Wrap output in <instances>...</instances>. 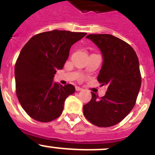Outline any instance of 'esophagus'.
Segmentation results:
<instances>
[{
  "label": "esophagus",
  "instance_id": "34e87169",
  "mask_svg": "<svg viewBox=\"0 0 155 155\" xmlns=\"http://www.w3.org/2000/svg\"><path fill=\"white\" fill-rule=\"evenodd\" d=\"M75 90H76L77 91H82L83 89H82L81 87H78V86H76V87H75Z\"/></svg>",
  "mask_w": 155,
  "mask_h": 155
}]
</instances>
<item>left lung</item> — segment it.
<instances>
[{"label":"left lung","mask_w":155,"mask_h":155,"mask_svg":"<svg viewBox=\"0 0 155 155\" xmlns=\"http://www.w3.org/2000/svg\"><path fill=\"white\" fill-rule=\"evenodd\" d=\"M101 50L103 63L97 81L107 90L104 97L91 92V100L84 105L85 117L97 127H107L121 121L135 104L141 84L139 61L134 50L113 35L86 37Z\"/></svg>","instance_id":"obj_1"}]
</instances>
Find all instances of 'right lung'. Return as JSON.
<instances>
[{"label": "right lung", "instance_id": "1", "mask_svg": "<svg viewBox=\"0 0 155 155\" xmlns=\"http://www.w3.org/2000/svg\"><path fill=\"white\" fill-rule=\"evenodd\" d=\"M87 35L54 30L33 36L23 47L15 64L16 94L28 115L49 122L62 114L67 97L74 93L72 84L54 82L64 67L71 47Z\"/></svg>", "mask_w": 155, "mask_h": 155}]
</instances>
